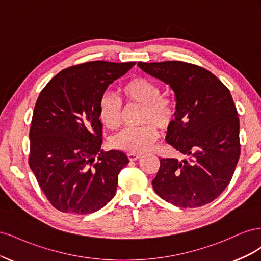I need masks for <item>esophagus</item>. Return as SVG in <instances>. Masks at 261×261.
I'll use <instances>...</instances> for the list:
<instances>
[{"instance_id": "1", "label": "esophagus", "mask_w": 261, "mask_h": 261, "mask_svg": "<svg viewBox=\"0 0 261 261\" xmlns=\"http://www.w3.org/2000/svg\"><path fill=\"white\" fill-rule=\"evenodd\" d=\"M127 155H128V159H129L130 161H136L137 159H139V158L141 156V155L138 154V153H128Z\"/></svg>"}]
</instances>
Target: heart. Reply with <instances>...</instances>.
<instances>
[{
    "mask_svg": "<svg viewBox=\"0 0 261 261\" xmlns=\"http://www.w3.org/2000/svg\"><path fill=\"white\" fill-rule=\"evenodd\" d=\"M160 85L146 77H135L125 83L121 92L127 106H143L138 127L126 128L112 139V145L128 153L149 151L159 136L156 127L169 129L176 116L175 102L161 94ZM98 112L107 128L115 130L121 127L124 116L122 101L115 94L105 92L99 99Z\"/></svg>",
    "mask_w": 261,
    "mask_h": 261,
    "instance_id": "heart-1",
    "label": "heart"
}]
</instances>
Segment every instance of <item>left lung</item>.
<instances>
[{"label":"left lung","mask_w":261,"mask_h":261,"mask_svg":"<svg viewBox=\"0 0 261 261\" xmlns=\"http://www.w3.org/2000/svg\"><path fill=\"white\" fill-rule=\"evenodd\" d=\"M171 86L176 116L167 143L188 160L161 158L152 186L180 208L208 204L230 184L241 154L240 120L227 87L208 69L181 61L138 62Z\"/></svg>","instance_id":"1"}]
</instances>
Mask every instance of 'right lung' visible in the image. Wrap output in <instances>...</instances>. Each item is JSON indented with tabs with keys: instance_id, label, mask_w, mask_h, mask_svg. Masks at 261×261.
<instances>
[{
	"instance_id": "right-lung-1",
	"label": "right lung",
	"mask_w": 261,
	"mask_h": 261,
	"mask_svg": "<svg viewBox=\"0 0 261 261\" xmlns=\"http://www.w3.org/2000/svg\"><path fill=\"white\" fill-rule=\"evenodd\" d=\"M135 62H86L67 67L45 85L37 99L29 132V167L52 206L88 215L111 200L118 173L128 158L103 151L99 99Z\"/></svg>"
}]
</instances>
